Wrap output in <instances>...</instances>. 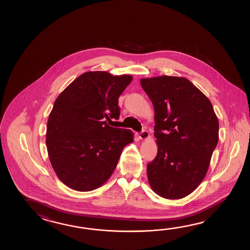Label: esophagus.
I'll use <instances>...</instances> for the list:
<instances>
[{"instance_id": "34e87169", "label": "esophagus", "mask_w": 250, "mask_h": 250, "mask_svg": "<svg viewBox=\"0 0 250 250\" xmlns=\"http://www.w3.org/2000/svg\"><path fill=\"white\" fill-rule=\"evenodd\" d=\"M138 138H140V139H142V140H146V139H148L149 138V133L146 131V130H143L142 132L139 133L138 134Z\"/></svg>"}]
</instances>
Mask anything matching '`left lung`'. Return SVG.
<instances>
[{"label": "left lung", "mask_w": 250, "mask_h": 250, "mask_svg": "<svg viewBox=\"0 0 250 250\" xmlns=\"http://www.w3.org/2000/svg\"><path fill=\"white\" fill-rule=\"evenodd\" d=\"M153 103L157 154L147 165L149 185L160 197L191 194L208 173L219 139V122L207 96L183 77L140 80Z\"/></svg>", "instance_id": "obj_1"}]
</instances>
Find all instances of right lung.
<instances>
[{"mask_svg":"<svg viewBox=\"0 0 250 250\" xmlns=\"http://www.w3.org/2000/svg\"><path fill=\"white\" fill-rule=\"evenodd\" d=\"M130 75L88 71L73 80L54 102L48 118L46 147L59 179L77 191L103 186L115 170L130 129L111 127L119 119L118 99Z\"/></svg>","mask_w":250,"mask_h":250,"instance_id":"obj_1","label":"right lung"}]
</instances>
